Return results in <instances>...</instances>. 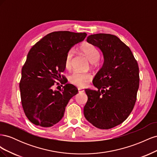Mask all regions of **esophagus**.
<instances>
[{
	"label": "esophagus",
	"mask_w": 157,
	"mask_h": 157,
	"mask_svg": "<svg viewBox=\"0 0 157 157\" xmlns=\"http://www.w3.org/2000/svg\"><path fill=\"white\" fill-rule=\"evenodd\" d=\"M78 92H83L84 91V90L82 88H78Z\"/></svg>",
	"instance_id": "1"
}]
</instances>
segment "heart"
<instances>
[{
    "label": "heart",
    "mask_w": 157,
    "mask_h": 157,
    "mask_svg": "<svg viewBox=\"0 0 157 157\" xmlns=\"http://www.w3.org/2000/svg\"><path fill=\"white\" fill-rule=\"evenodd\" d=\"M80 50L93 65H96L98 63V59L100 57V53L96 46L90 43H84L80 46ZM73 54V50H69L66 54L65 58V67L66 69H71ZM92 78V75L89 73L74 71L70 75L69 81L76 86L84 87L91 80Z\"/></svg>",
    "instance_id": "obj_1"
}]
</instances>
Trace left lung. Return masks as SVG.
Returning <instances> with one entry per match:
<instances>
[{
	"label": "left lung",
	"instance_id": "obj_1",
	"mask_svg": "<svg viewBox=\"0 0 157 157\" xmlns=\"http://www.w3.org/2000/svg\"><path fill=\"white\" fill-rule=\"evenodd\" d=\"M90 44L98 47L103 63L93 80L98 90L85 89L88 101L86 119L99 129H110L130 115L139 88V67L129 47L117 36L99 33L89 35Z\"/></svg>",
	"mask_w": 157,
	"mask_h": 157
}]
</instances>
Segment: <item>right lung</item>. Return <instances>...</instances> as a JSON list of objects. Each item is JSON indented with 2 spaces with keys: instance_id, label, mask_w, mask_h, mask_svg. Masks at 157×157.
Returning <instances> with one entry per match:
<instances>
[{
  "instance_id": "1",
  "label": "right lung",
  "mask_w": 157,
  "mask_h": 157,
  "mask_svg": "<svg viewBox=\"0 0 157 157\" xmlns=\"http://www.w3.org/2000/svg\"><path fill=\"white\" fill-rule=\"evenodd\" d=\"M86 35V33L52 32L29 50L22 67L20 89L23 111L33 124L51 127L63 118L70 99L78 93L77 88L67 84V80L61 75L65 69V56ZM61 77L65 86L53 90L54 83Z\"/></svg>"
}]
</instances>
